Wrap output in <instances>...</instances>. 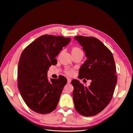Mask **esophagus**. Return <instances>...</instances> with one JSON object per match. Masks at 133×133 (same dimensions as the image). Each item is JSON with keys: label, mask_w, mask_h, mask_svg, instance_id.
I'll list each match as a JSON object with an SVG mask.
<instances>
[{"label": "esophagus", "mask_w": 133, "mask_h": 133, "mask_svg": "<svg viewBox=\"0 0 133 133\" xmlns=\"http://www.w3.org/2000/svg\"><path fill=\"white\" fill-rule=\"evenodd\" d=\"M71 82V79L68 78L67 79V83H68V84H69V83H70Z\"/></svg>", "instance_id": "1"}]
</instances>
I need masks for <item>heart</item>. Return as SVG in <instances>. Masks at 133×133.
Instances as JSON below:
<instances>
[{"label":"heart","instance_id":"obj_1","mask_svg":"<svg viewBox=\"0 0 133 133\" xmlns=\"http://www.w3.org/2000/svg\"><path fill=\"white\" fill-rule=\"evenodd\" d=\"M80 52H82V50L78 47H74L72 49V51H71V53L72 55H75L79 53ZM66 73L67 74V75H71L73 74V71L71 70H67L66 71Z\"/></svg>","mask_w":133,"mask_h":133}]
</instances>
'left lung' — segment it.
<instances>
[{"label":"left lung","mask_w":133,"mask_h":133,"mask_svg":"<svg viewBox=\"0 0 133 133\" xmlns=\"http://www.w3.org/2000/svg\"><path fill=\"white\" fill-rule=\"evenodd\" d=\"M74 39L87 58L80 68L78 78L91 81L88 87L76 79L71 81L74 105L81 115L93 116L103 110L113 97L117 81L115 62L112 52L97 38L79 36Z\"/></svg>","instance_id":"left-lung-1"}]
</instances>
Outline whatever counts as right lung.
I'll return each mask as SVG.
<instances>
[{
    "instance_id": "1",
    "label": "right lung",
    "mask_w": 133,
    "mask_h": 133,
    "mask_svg": "<svg viewBox=\"0 0 133 133\" xmlns=\"http://www.w3.org/2000/svg\"><path fill=\"white\" fill-rule=\"evenodd\" d=\"M71 41L62 36L43 35L24 49L18 64L17 83L20 95L30 109L39 114L57 108L67 79L48 78V71L55 65L57 55Z\"/></svg>"
}]
</instances>
